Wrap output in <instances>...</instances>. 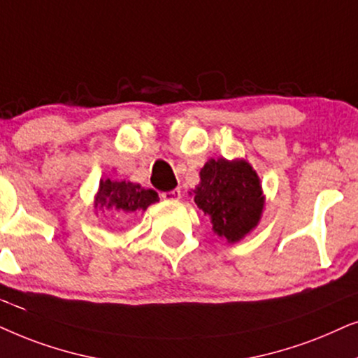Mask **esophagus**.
<instances>
[{
	"label": "esophagus",
	"instance_id": "1",
	"mask_svg": "<svg viewBox=\"0 0 358 358\" xmlns=\"http://www.w3.org/2000/svg\"><path fill=\"white\" fill-rule=\"evenodd\" d=\"M162 198H164V199H169V201H176V199L182 198V189H180V188H175V189H171V192H165V193H162Z\"/></svg>",
	"mask_w": 358,
	"mask_h": 358
}]
</instances>
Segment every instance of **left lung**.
I'll list each match as a JSON object with an SVG mask.
<instances>
[{
  "label": "left lung",
  "mask_w": 358,
  "mask_h": 358,
  "mask_svg": "<svg viewBox=\"0 0 358 358\" xmlns=\"http://www.w3.org/2000/svg\"><path fill=\"white\" fill-rule=\"evenodd\" d=\"M188 194L211 219L214 234L229 244L249 236L265 208L260 176L245 159H209L199 170L198 187Z\"/></svg>",
  "instance_id": "left-lung-1"
}]
</instances>
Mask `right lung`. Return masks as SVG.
<instances>
[{
  "mask_svg": "<svg viewBox=\"0 0 358 358\" xmlns=\"http://www.w3.org/2000/svg\"><path fill=\"white\" fill-rule=\"evenodd\" d=\"M159 201V194L154 189L142 188L139 183L126 180H101L94 194V214L98 211H113L119 216L145 211L150 204Z\"/></svg>",
  "mask_w": 358,
  "mask_h": 358,
  "instance_id": "right-lung-1",
  "label": "right lung"
}]
</instances>
